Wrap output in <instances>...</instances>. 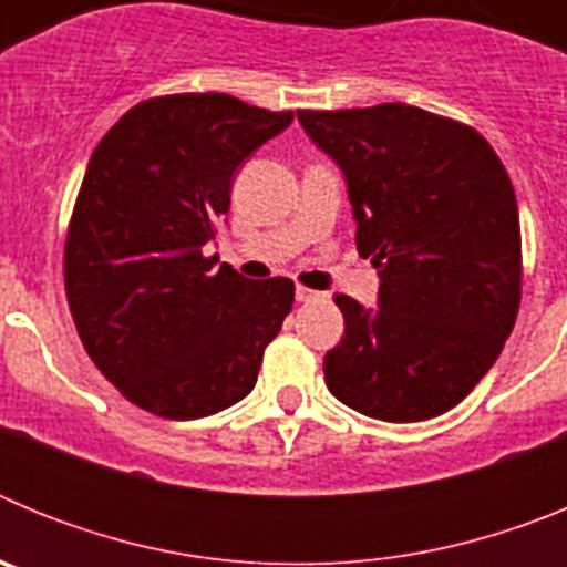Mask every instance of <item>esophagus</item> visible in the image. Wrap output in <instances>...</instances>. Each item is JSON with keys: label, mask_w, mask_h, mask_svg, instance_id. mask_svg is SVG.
<instances>
[{"label": "esophagus", "mask_w": 567, "mask_h": 567, "mask_svg": "<svg viewBox=\"0 0 567 567\" xmlns=\"http://www.w3.org/2000/svg\"><path fill=\"white\" fill-rule=\"evenodd\" d=\"M295 298H298L300 303H312V300H323L327 295L315 292V289H307V287H298V289H295Z\"/></svg>", "instance_id": "obj_1"}]
</instances>
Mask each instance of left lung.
Segmentation results:
<instances>
[{"mask_svg":"<svg viewBox=\"0 0 567 567\" xmlns=\"http://www.w3.org/2000/svg\"><path fill=\"white\" fill-rule=\"evenodd\" d=\"M343 169L358 252L378 307L334 295L343 338L323 358L329 392L385 423L449 412L483 380L523 295L517 195L474 127L412 104L298 110Z\"/></svg>","mask_w":567,"mask_h":567,"instance_id":"1","label":"left lung"}]
</instances>
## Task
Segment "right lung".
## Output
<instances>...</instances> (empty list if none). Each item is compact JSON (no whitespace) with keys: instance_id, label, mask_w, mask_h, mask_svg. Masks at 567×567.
I'll list each match as a JSON object with an SVG mask.
<instances>
[{"instance_id":"1","label":"right lung","mask_w":567,"mask_h":567,"mask_svg":"<svg viewBox=\"0 0 567 567\" xmlns=\"http://www.w3.org/2000/svg\"><path fill=\"white\" fill-rule=\"evenodd\" d=\"M289 122L227 93H173L127 110L90 155L64 292L90 360L144 412L207 417L252 392L295 284L215 269L204 244L238 164Z\"/></svg>"}]
</instances>
